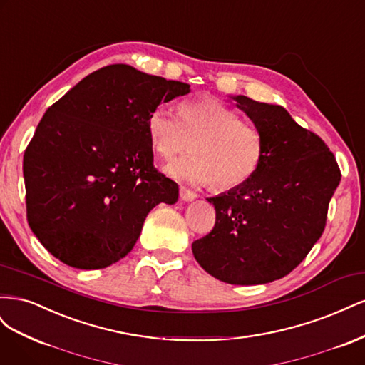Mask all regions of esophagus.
Listing matches in <instances>:
<instances>
[{
    "instance_id": "34e87169",
    "label": "esophagus",
    "mask_w": 365,
    "mask_h": 365,
    "mask_svg": "<svg viewBox=\"0 0 365 365\" xmlns=\"http://www.w3.org/2000/svg\"><path fill=\"white\" fill-rule=\"evenodd\" d=\"M180 197H181V201H184V202H190V201H193L195 197H196V193H193L189 189H185V187H181V189H180Z\"/></svg>"
}]
</instances>
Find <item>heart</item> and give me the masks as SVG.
Segmentation results:
<instances>
[{
	"mask_svg": "<svg viewBox=\"0 0 365 365\" xmlns=\"http://www.w3.org/2000/svg\"><path fill=\"white\" fill-rule=\"evenodd\" d=\"M153 148L165 160L189 149L193 152L165 165L176 181L210 184L230 190L250 181L257 172L263 143L260 132L213 97L187 101L180 115L168 106H157L148 118Z\"/></svg>",
	"mask_w": 365,
	"mask_h": 365,
	"instance_id": "heart-1",
	"label": "heart"
}]
</instances>
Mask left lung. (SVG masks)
<instances>
[{"instance_id": "obj_1", "label": "left lung", "mask_w": 365, "mask_h": 365, "mask_svg": "<svg viewBox=\"0 0 365 365\" xmlns=\"http://www.w3.org/2000/svg\"><path fill=\"white\" fill-rule=\"evenodd\" d=\"M231 98L260 132L263 157L250 181L207 197L216 224L192 251L220 282L269 283L297 268L322 237L341 172L326 143L283 106Z\"/></svg>"}]
</instances>
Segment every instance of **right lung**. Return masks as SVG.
<instances>
[{
  "instance_id": "right-lung-1",
  "label": "right lung",
  "mask_w": 365,
  "mask_h": 365,
  "mask_svg": "<svg viewBox=\"0 0 365 365\" xmlns=\"http://www.w3.org/2000/svg\"><path fill=\"white\" fill-rule=\"evenodd\" d=\"M190 85L130 65L91 73L53 103L24 152L27 220L48 252L102 269L134 248L150 210L178 201L153 168L148 118Z\"/></svg>"
}]
</instances>
